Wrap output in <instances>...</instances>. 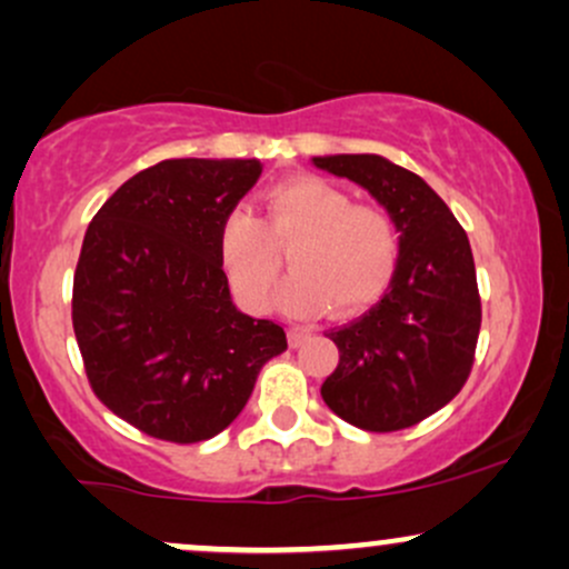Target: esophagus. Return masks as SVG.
I'll return each instance as SVG.
<instances>
[{
    "label": "esophagus",
    "instance_id": "esophagus-1",
    "mask_svg": "<svg viewBox=\"0 0 569 569\" xmlns=\"http://www.w3.org/2000/svg\"><path fill=\"white\" fill-rule=\"evenodd\" d=\"M307 337H310V331H307V329H299V326H291V329H289L291 348H299V345H302Z\"/></svg>",
    "mask_w": 569,
    "mask_h": 569
}]
</instances>
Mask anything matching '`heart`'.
<instances>
[{"label":"heart","instance_id":"obj_1","mask_svg":"<svg viewBox=\"0 0 569 569\" xmlns=\"http://www.w3.org/2000/svg\"><path fill=\"white\" fill-rule=\"evenodd\" d=\"M278 251L293 278L283 305L312 316L326 305L356 310L375 302L398 264V227L380 206L352 202L318 176H297L267 192L262 219L238 208L221 221L219 259L240 302L264 310L276 291Z\"/></svg>","mask_w":569,"mask_h":569}]
</instances>
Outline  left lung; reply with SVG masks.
Segmentation results:
<instances>
[{
  "label": "left lung",
  "mask_w": 569,
  "mask_h": 569,
  "mask_svg": "<svg viewBox=\"0 0 569 569\" xmlns=\"http://www.w3.org/2000/svg\"><path fill=\"white\" fill-rule=\"evenodd\" d=\"M388 208L398 264L385 297L329 337L339 350L326 407L350 426L393 433L422 422L460 393L473 367L481 299L468 234L439 194L380 154L312 158Z\"/></svg>",
  "instance_id": "obj_1"
}]
</instances>
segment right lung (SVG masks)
I'll return each mask as SVG.
<instances>
[{"label":"right lung","mask_w":569,"mask_h":569,"mask_svg":"<svg viewBox=\"0 0 569 569\" xmlns=\"http://www.w3.org/2000/svg\"><path fill=\"white\" fill-rule=\"evenodd\" d=\"M259 160H162L98 208L84 232L71 323L98 401L160 441L198 443L246 407L283 326L232 305L219 230Z\"/></svg>","instance_id":"right-lung-1"}]
</instances>
